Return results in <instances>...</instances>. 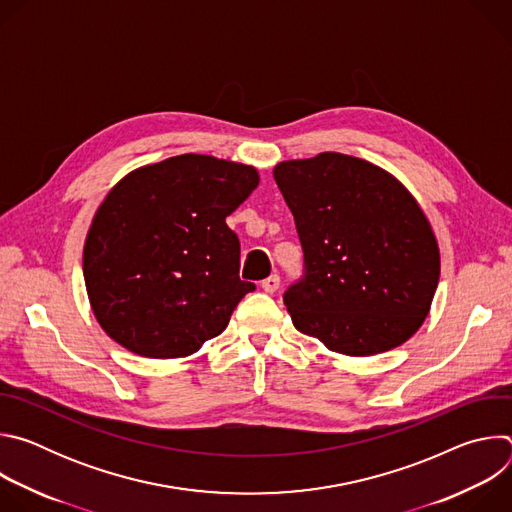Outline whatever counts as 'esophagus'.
Masks as SVG:
<instances>
[{"label": "esophagus", "mask_w": 512, "mask_h": 512, "mask_svg": "<svg viewBox=\"0 0 512 512\" xmlns=\"http://www.w3.org/2000/svg\"><path fill=\"white\" fill-rule=\"evenodd\" d=\"M261 287L267 291V294H273V291H277V289H279V275H277V273L269 275L267 279H263V281H261Z\"/></svg>", "instance_id": "obj_1"}]
</instances>
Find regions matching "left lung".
I'll list each match as a JSON object with an SVG mask.
<instances>
[{
    "label": "left lung",
    "instance_id": "8db88e82",
    "mask_svg": "<svg viewBox=\"0 0 512 512\" xmlns=\"http://www.w3.org/2000/svg\"><path fill=\"white\" fill-rule=\"evenodd\" d=\"M273 178L304 251V273L283 294L294 326L348 356L411 338L429 312L440 251L403 184L334 152L281 162Z\"/></svg>",
    "mask_w": 512,
    "mask_h": 512
}]
</instances>
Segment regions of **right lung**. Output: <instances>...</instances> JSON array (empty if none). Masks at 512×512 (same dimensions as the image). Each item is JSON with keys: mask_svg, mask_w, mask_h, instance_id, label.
Segmentation results:
<instances>
[{"mask_svg": "<svg viewBox=\"0 0 512 512\" xmlns=\"http://www.w3.org/2000/svg\"><path fill=\"white\" fill-rule=\"evenodd\" d=\"M251 166L184 154L127 174L99 206L83 273L103 330L148 358H178L221 334L255 289L239 277L227 216L257 188Z\"/></svg>", "mask_w": 512, "mask_h": 512, "instance_id": "add662e5", "label": "right lung"}]
</instances>
